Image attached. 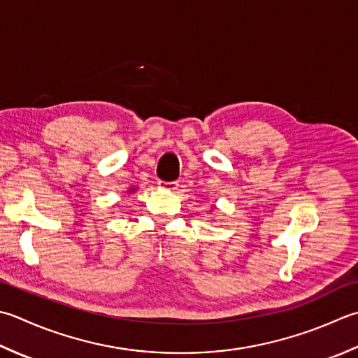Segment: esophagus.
<instances>
[{"label": "esophagus", "mask_w": 358, "mask_h": 358, "mask_svg": "<svg viewBox=\"0 0 358 358\" xmlns=\"http://www.w3.org/2000/svg\"><path fill=\"white\" fill-rule=\"evenodd\" d=\"M158 185L164 189H169V191H175L178 187L177 181H158Z\"/></svg>", "instance_id": "1"}]
</instances>
